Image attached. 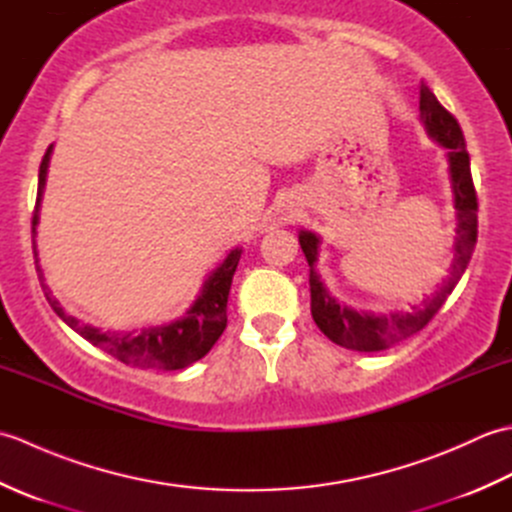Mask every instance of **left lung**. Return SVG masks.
I'll use <instances>...</instances> for the list:
<instances>
[{
    "instance_id": "obj_1",
    "label": "left lung",
    "mask_w": 512,
    "mask_h": 512,
    "mask_svg": "<svg viewBox=\"0 0 512 512\" xmlns=\"http://www.w3.org/2000/svg\"><path fill=\"white\" fill-rule=\"evenodd\" d=\"M420 118L427 134L438 140L442 147L449 149V173L455 211H458V237L453 244V264L451 277L444 281V286L431 299L422 301V306H413L411 312H394V314H374V312H356L347 306H339L330 292L325 290L314 264L319 257L321 239L310 233H299V244L303 248L310 264V310L312 319L319 325V330L336 345L347 347L356 352H378L387 350L389 345L405 341L407 336L420 332L436 314L444 299L451 295V290L464 275L466 266L471 262V255L477 242V193L471 176V160L462 136L460 123L455 121L451 112L444 110L427 85H420Z\"/></svg>"
}]
</instances>
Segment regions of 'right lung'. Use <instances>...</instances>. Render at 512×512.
<instances>
[{
    "label": "right lung",
    "instance_id": "1",
    "mask_svg": "<svg viewBox=\"0 0 512 512\" xmlns=\"http://www.w3.org/2000/svg\"><path fill=\"white\" fill-rule=\"evenodd\" d=\"M50 156H52V145L48 147L39 167L37 204H35V213H32V253H35L41 288L46 292V299L52 306V310L57 312L74 332H79L85 341L101 347V350L118 358V361L125 365L149 367V369H182L195 361H200L204 354H209V350L215 345V341L220 339L226 328L228 292H231L233 275L239 264V257H242V248L231 250L224 262L213 270L209 279L204 281L198 299L193 301V306L184 312V317H180L178 321L158 325V328L136 330V332H112V330L103 332L99 328H92V325H83L79 323V319L70 317V314L61 308V303L50 295L48 286L43 284V273L37 259L35 237H37V224H39L41 195H43V189H46Z\"/></svg>",
    "mask_w": 512,
    "mask_h": 512
}]
</instances>
